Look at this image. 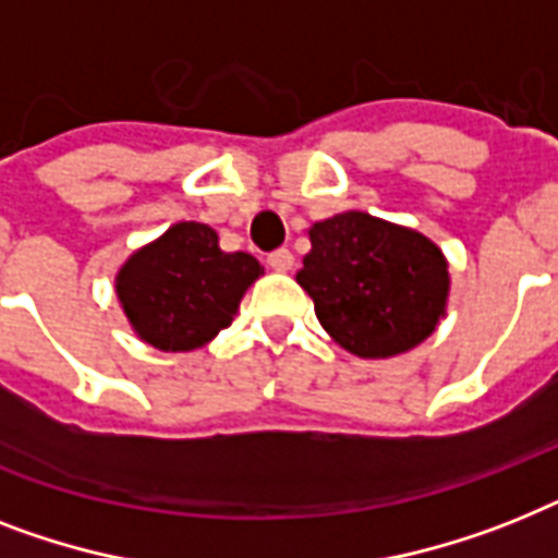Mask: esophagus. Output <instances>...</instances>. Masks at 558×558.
Segmentation results:
<instances>
[{"label":"esophagus","mask_w":558,"mask_h":558,"mask_svg":"<svg viewBox=\"0 0 558 558\" xmlns=\"http://www.w3.org/2000/svg\"><path fill=\"white\" fill-rule=\"evenodd\" d=\"M269 266L275 271H289L294 266V255L289 248H275L269 255Z\"/></svg>","instance_id":"obj_1"}]
</instances>
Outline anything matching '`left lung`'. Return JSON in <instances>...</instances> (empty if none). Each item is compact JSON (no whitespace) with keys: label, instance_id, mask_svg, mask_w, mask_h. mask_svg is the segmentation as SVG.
Masks as SVG:
<instances>
[{"label":"left lung","instance_id":"obj_1","mask_svg":"<svg viewBox=\"0 0 558 558\" xmlns=\"http://www.w3.org/2000/svg\"><path fill=\"white\" fill-rule=\"evenodd\" d=\"M298 271L320 326L357 357H389L436 332L450 271L424 234L366 211H343L310 229Z\"/></svg>","mask_w":558,"mask_h":558}]
</instances>
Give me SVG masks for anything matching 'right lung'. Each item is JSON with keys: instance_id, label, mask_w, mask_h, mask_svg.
Segmentation results:
<instances>
[{"instance_id": "1", "label": "right lung", "mask_w": 558, "mask_h": 558, "mask_svg": "<svg viewBox=\"0 0 558 558\" xmlns=\"http://www.w3.org/2000/svg\"><path fill=\"white\" fill-rule=\"evenodd\" d=\"M264 266L223 252L206 223L183 220L117 271V298L134 332L162 352H189L232 324L240 298Z\"/></svg>"}]
</instances>
